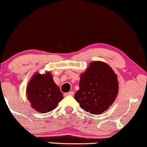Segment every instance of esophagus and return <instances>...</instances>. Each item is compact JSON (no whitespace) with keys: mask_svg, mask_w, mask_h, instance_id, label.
<instances>
[{"mask_svg":"<svg viewBox=\"0 0 147 147\" xmlns=\"http://www.w3.org/2000/svg\"><path fill=\"white\" fill-rule=\"evenodd\" d=\"M74 95V92H69L67 93L64 94V96H73Z\"/></svg>","mask_w":147,"mask_h":147,"instance_id":"obj_1","label":"esophagus"}]
</instances>
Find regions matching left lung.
<instances>
[{
	"instance_id": "8db88e82",
	"label": "left lung",
	"mask_w": 147,
	"mask_h": 147,
	"mask_svg": "<svg viewBox=\"0 0 147 147\" xmlns=\"http://www.w3.org/2000/svg\"><path fill=\"white\" fill-rule=\"evenodd\" d=\"M117 75L107 63L94 61L80 74L74 98L86 112L100 114L113 104L118 92Z\"/></svg>"
}]
</instances>
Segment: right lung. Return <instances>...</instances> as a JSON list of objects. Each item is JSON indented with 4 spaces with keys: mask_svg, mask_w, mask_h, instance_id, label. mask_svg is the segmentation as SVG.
<instances>
[{
    "mask_svg": "<svg viewBox=\"0 0 147 147\" xmlns=\"http://www.w3.org/2000/svg\"><path fill=\"white\" fill-rule=\"evenodd\" d=\"M26 94L31 107L43 114L55 109L63 98L49 71L45 74H34L28 83Z\"/></svg>",
    "mask_w": 147,
    "mask_h": 147,
    "instance_id": "right-lung-1",
    "label": "right lung"
}]
</instances>
